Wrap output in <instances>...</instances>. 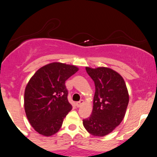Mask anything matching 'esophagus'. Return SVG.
Returning <instances> with one entry per match:
<instances>
[{"label": "esophagus", "instance_id": "1", "mask_svg": "<svg viewBox=\"0 0 157 157\" xmlns=\"http://www.w3.org/2000/svg\"><path fill=\"white\" fill-rule=\"evenodd\" d=\"M83 102H84V101L82 100H80V101L79 102H77V103H76V105H77V107H80L81 105H82V104H83Z\"/></svg>", "mask_w": 157, "mask_h": 157}]
</instances>
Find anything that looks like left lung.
<instances>
[{"instance_id":"left-lung-1","label":"left lung","mask_w":157,"mask_h":157,"mask_svg":"<svg viewBox=\"0 0 157 157\" xmlns=\"http://www.w3.org/2000/svg\"><path fill=\"white\" fill-rule=\"evenodd\" d=\"M94 82L91 115L82 120L86 131L95 136L110 134L121 123L129 102L125 81L120 74L107 67H86Z\"/></svg>"}]
</instances>
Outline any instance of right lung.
<instances>
[{
  "label": "right lung",
  "instance_id": "1",
  "mask_svg": "<svg viewBox=\"0 0 157 157\" xmlns=\"http://www.w3.org/2000/svg\"><path fill=\"white\" fill-rule=\"evenodd\" d=\"M79 70L73 65L55 62L39 68L27 83L24 92L26 117L40 134L57 132L72 109L68 101L65 82Z\"/></svg>",
  "mask_w": 157,
  "mask_h": 157
}]
</instances>
